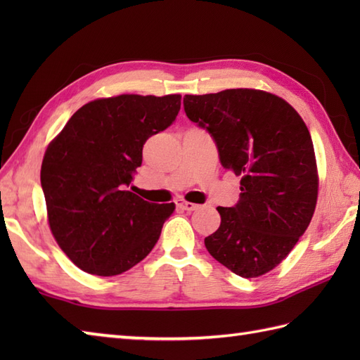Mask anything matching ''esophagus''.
Masks as SVG:
<instances>
[{"label":"esophagus","instance_id":"obj_1","mask_svg":"<svg viewBox=\"0 0 360 360\" xmlns=\"http://www.w3.org/2000/svg\"><path fill=\"white\" fill-rule=\"evenodd\" d=\"M178 207L179 209H182V210H186V212H193V210H196L198 207H200V205L198 204H193V202H187V201H182V200H179L178 202Z\"/></svg>","mask_w":360,"mask_h":360}]
</instances>
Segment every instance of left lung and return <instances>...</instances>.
Masks as SVG:
<instances>
[{"mask_svg":"<svg viewBox=\"0 0 360 360\" xmlns=\"http://www.w3.org/2000/svg\"><path fill=\"white\" fill-rule=\"evenodd\" d=\"M187 117L213 137L221 165L240 176V200L218 207L209 254L243 278L272 271L314 215L317 165L303 119L286 101L258 89L184 96Z\"/></svg>","mask_w":360,"mask_h":360,"instance_id":"1","label":"left lung"}]
</instances>
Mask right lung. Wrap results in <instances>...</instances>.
I'll list each match as a JSON object with an SVG mask.
<instances>
[{"instance_id":"1","label":"right lung","mask_w":360,"mask_h":360,"mask_svg":"<svg viewBox=\"0 0 360 360\" xmlns=\"http://www.w3.org/2000/svg\"><path fill=\"white\" fill-rule=\"evenodd\" d=\"M179 110V94L97 98L49 143L41 164L49 227L82 271L112 277L155 248L174 204L143 201L128 187L143 143L170 127Z\"/></svg>"}]
</instances>
